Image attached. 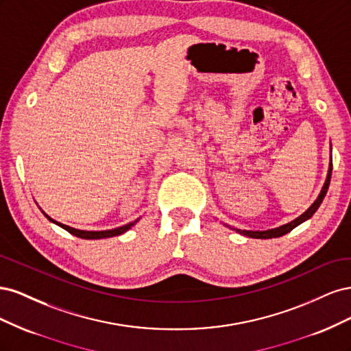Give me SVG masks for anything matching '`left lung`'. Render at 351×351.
I'll use <instances>...</instances> for the list:
<instances>
[{
  "mask_svg": "<svg viewBox=\"0 0 351 351\" xmlns=\"http://www.w3.org/2000/svg\"><path fill=\"white\" fill-rule=\"evenodd\" d=\"M331 173H332V158H331V164H329L326 182H325V184H324V187H322V190H321L319 196H317V199L313 202V205H312L309 209H307V210L304 212V214H302L299 218H295L294 221L289 222V224L281 226V227H278V228L267 230V231H246V230H236V231L240 232V234H243V236H247V237H252V239H274V237H281V236L287 234V232H290L293 228H295L297 226L302 224L303 221L309 219V218L315 214L316 209L321 206L322 200H324V197H325V195H326V192H328L329 182H331Z\"/></svg>",
  "mask_w": 351,
  "mask_h": 351,
  "instance_id": "1",
  "label": "left lung"
}]
</instances>
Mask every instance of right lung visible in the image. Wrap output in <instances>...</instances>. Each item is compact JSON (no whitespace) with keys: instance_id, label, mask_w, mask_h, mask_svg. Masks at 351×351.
Segmentation results:
<instances>
[{"instance_id":"add662e5","label":"right lung","mask_w":351,"mask_h":351,"mask_svg":"<svg viewBox=\"0 0 351 351\" xmlns=\"http://www.w3.org/2000/svg\"><path fill=\"white\" fill-rule=\"evenodd\" d=\"M44 215H45L51 222H54V224H57V226H60L61 228H64L66 231H69L70 234L76 236V237H80V239H88V240H97V239H107V237L120 236V234H123V232H125L127 230H130V228L136 224V222L139 221V218H137L136 221L129 222V224H125V226L119 227V228H114V230H105V231H83V230H77V228H73V227L61 224V222H58V221H54L52 218H49V217L45 214V212H44Z\"/></svg>"}]
</instances>
